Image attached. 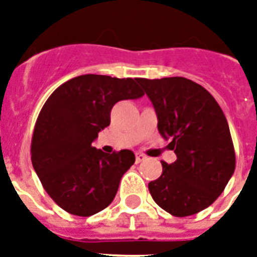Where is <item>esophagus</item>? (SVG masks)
<instances>
[{"mask_svg": "<svg viewBox=\"0 0 257 257\" xmlns=\"http://www.w3.org/2000/svg\"><path fill=\"white\" fill-rule=\"evenodd\" d=\"M145 159H147V157H145L143 153H139V152L136 153V163H137V164H139V163H141V161H144Z\"/></svg>", "mask_w": 257, "mask_h": 257, "instance_id": "34e87169", "label": "esophagus"}]
</instances>
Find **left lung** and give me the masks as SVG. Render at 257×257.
Returning a JSON list of instances; mask_svg holds the SVG:
<instances>
[{"label": "left lung", "mask_w": 257, "mask_h": 257, "mask_svg": "<svg viewBox=\"0 0 257 257\" xmlns=\"http://www.w3.org/2000/svg\"><path fill=\"white\" fill-rule=\"evenodd\" d=\"M137 82L155 108L159 132L177 156L172 164L161 163L163 173L148 184L149 192L171 215H195L221 195L235 172L227 118L211 93L188 78Z\"/></svg>", "instance_id": "1"}]
</instances>
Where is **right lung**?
Instances as JSON below:
<instances>
[{
  "instance_id": "add662e5",
  "label": "right lung",
  "mask_w": 257,
  "mask_h": 257,
  "mask_svg": "<svg viewBox=\"0 0 257 257\" xmlns=\"http://www.w3.org/2000/svg\"><path fill=\"white\" fill-rule=\"evenodd\" d=\"M136 81L84 74L58 86L42 106L32 139V164L64 211L76 216L102 211L135 164L132 151L108 155L92 143L110 124L113 105L144 96Z\"/></svg>"
}]
</instances>
